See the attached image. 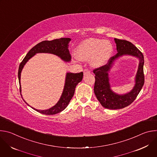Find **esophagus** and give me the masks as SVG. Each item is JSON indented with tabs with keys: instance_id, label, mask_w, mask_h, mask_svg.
<instances>
[{
	"instance_id": "1",
	"label": "esophagus",
	"mask_w": 157,
	"mask_h": 157,
	"mask_svg": "<svg viewBox=\"0 0 157 157\" xmlns=\"http://www.w3.org/2000/svg\"><path fill=\"white\" fill-rule=\"evenodd\" d=\"M89 73H90V71H89L88 70H87V69L84 70V75H88Z\"/></svg>"
}]
</instances>
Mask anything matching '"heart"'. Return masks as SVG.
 Instances as JSON below:
<instances>
[{
	"label": "heart",
	"instance_id": "heart-1",
	"mask_svg": "<svg viewBox=\"0 0 157 157\" xmlns=\"http://www.w3.org/2000/svg\"><path fill=\"white\" fill-rule=\"evenodd\" d=\"M113 47L108 41L90 38L82 41L76 50V56L82 61L91 59V64L94 67L104 65L111 57Z\"/></svg>",
	"mask_w": 157,
	"mask_h": 157
}]
</instances>
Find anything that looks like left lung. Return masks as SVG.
Returning <instances> with one entry per match:
<instances>
[{
	"mask_svg": "<svg viewBox=\"0 0 157 157\" xmlns=\"http://www.w3.org/2000/svg\"><path fill=\"white\" fill-rule=\"evenodd\" d=\"M114 40L116 43L117 53L111 57L105 65L93 71L95 74L94 94L101 104L109 109H122L132 103L141 91L145 81L144 74V58L142 52L130 41L117 38H114ZM124 55L137 57L140 60V63L135 78V85L133 89L127 94L119 95L111 89L108 73L112 67L115 61Z\"/></svg>",
	"mask_w": 157,
	"mask_h": 157,
	"instance_id": "8db88e82",
	"label": "left lung"
}]
</instances>
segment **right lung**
Here are the masks:
<instances>
[{
  "instance_id": "add662e5",
  "label": "right lung",
  "mask_w": 157,
  "mask_h": 157,
  "mask_svg": "<svg viewBox=\"0 0 157 157\" xmlns=\"http://www.w3.org/2000/svg\"><path fill=\"white\" fill-rule=\"evenodd\" d=\"M70 41L71 38H61L52 41H43L36 44L29 52L23 61L20 64L18 72L20 92L21 98H22V95L21 94V89L20 85V76L21 71L27 62L36 53H42L53 54L58 56L65 62H70L71 59V56L68 49L69 43ZM82 72L79 73H67L66 75L65 82L62 94L58 102L54 106L47 110H38L32 107H31L38 112V113L45 115H53L60 113V112L64 110L69 104L75 94V88L78 84L82 81ZM24 101H25L24 99ZM25 102L29 106H30L25 101Z\"/></svg>"
}]
</instances>
